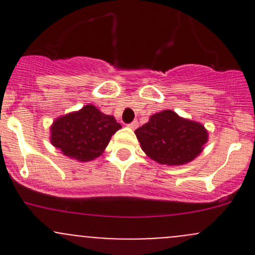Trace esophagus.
<instances>
[{
	"instance_id": "34e87169",
	"label": "esophagus",
	"mask_w": 255,
	"mask_h": 255,
	"mask_svg": "<svg viewBox=\"0 0 255 255\" xmlns=\"http://www.w3.org/2000/svg\"><path fill=\"white\" fill-rule=\"evenodd\" d=\"M128 127L132 128V129H135V128L138 127V121H133V122H130L129 125H128Z\"/></svg>"
}]
</instances>
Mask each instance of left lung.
<instances>
[{
  "label": "left lung",
  "instance_id": "obj_1",
  "mask_svg": "<svg viewBox=\"0 0 255 255\" xmlns=\"http://www.w3.org/2000/svg\"><path fill=\"white\" fill-rule=\"evenodd\" d=\"M135 135L149 158L168 165L194 160L207 142L204 126L169 110L151 116L148 123L135 129Z\"/></svg>",
  "mask_w": 255,
  "mask_h": 255
}]
</instances>
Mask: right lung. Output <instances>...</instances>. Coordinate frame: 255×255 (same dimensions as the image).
Wrapping results in <instances>:
<instances>
[{
	"label": "right lung",
	"instance_id": "obj_1",
	"mask_svg": "<svg viewBox=\"0 0 255 255\" xmlns=\"http://www.w3.org/2000/svg\"><path fill=\"white\" fill-rule=\"evenodd\" d=\"M122 126L113 116L86 105L78 112L55 120L51 126V144L64 155L89 161L104 153L110 139Z\"/></svg>",
	"mask_w": 255,
	"mask_h": 255
}]
</instances>
